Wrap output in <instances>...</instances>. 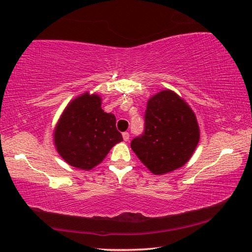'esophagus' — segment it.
Returning a JSON list of instances; mask_svg holds the SVG:
<instances>
[{"instance_id":"34e87169","label":"esophagus","mask_w":252,"mask_h":252,"mask_svg":"<svg viewBox=\"0 0 252 252\" xmlns=\"http://www.w3.org/2000/svg\"><path fill=\"white\" fill-rule=\"evenodd\" d=\"M122 136H123V140H125V141H127V140L130 139V134H129V132H123V133H122Z\"/></svg>"}]
</instances>
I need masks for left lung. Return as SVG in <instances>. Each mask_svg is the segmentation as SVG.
I'll return each instance as SVG.
<instances>
[{"mask_svg": "<svg viewBox=\"0 0 252 252\" xmlns=\"http://www.w3.org/2000/svg\"><path fill=\"white\" fill-rule=\"evenodd\" d=\"M200 139L197 118L187 102L171 90L150 97L144 114V132L131 148L155 174H164L185 165Z\"/></svg>", "mask_w": 252, "mask_h": 252, "instance_id": "left-lung-1", "label": "left lung"}]
</instances>
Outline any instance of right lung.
I'll return each instance as SVG.
<instances>
[{"mask_svg":"<svg viewBox=\"0 0 252 252\" xmlns=\"http://www.w3.org/2000/svg\"><path fill=\"white\" fill-rule=\"evenodd\" d=\"M121 141L116 117L102 110L99 95L88 92L67 104L54 131L59 155L72 167L82 170L101 163L111 148Z\"/></svg>","mask_w":252,"mask_h":252,"instance_id":"1","label":"right lung"}]
</instances>
